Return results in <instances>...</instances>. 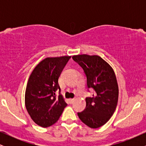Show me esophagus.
<instances>
[{
	"mask_svg": "<svg viewBox=\"0 0 146 146\" xmlns=\"http://www.w3.org/2000/svg\"><path fill=\"white\" fill-rule=\"evenodd\" d=\"M75 101V99L73 98V99H69V102L70 104H73V102Z\"/></svg>",
	"mask_w": 146,
	"mask_h": 146,
	"instance_id": "esophagus-1",
	"label": "esophagus"
}]
</instances>
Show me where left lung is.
Segmentation results:
<instances>
[{
	"label": "left lung",
	"mask_w": 146,
	"mask_h": 146,
	"mask_svg": "<svg viewBox=\"0 0 146 146\" xmlns=\"http://www.w3.org/2000/svg\"><path fill=\"white\" fill-rule=\"evenodd\" d=\"M73 60L83 68L87 87L93 88L92 97L86 98V106L79 118L91 128L104 125L113 115L117 105L119 88L113 68L98 56H73Z\"/></svg>",
	"instance_id": "left-lung-1"
}]
</instances>
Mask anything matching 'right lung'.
Wrapping results in <instances>:
<instances>
[{"mask_svg":"<svg viewBox=\"0 0 146 146\" xmlns=\"http://www.w3.org/2000/svg\"><path fill=\"white\" fill-rule=\"evenodd\" d=\"M70 58H45L30 75L25 90V106L33 121L43 128L54 124L67 106L60 95L58 79ZM58 90L60 93L57 97Z\"/></svg>","mask_w":146,"mask_h":146,"instance_id":"right-lung-1","label":"right lung"}]
</instances>
